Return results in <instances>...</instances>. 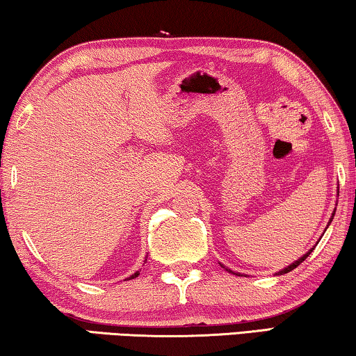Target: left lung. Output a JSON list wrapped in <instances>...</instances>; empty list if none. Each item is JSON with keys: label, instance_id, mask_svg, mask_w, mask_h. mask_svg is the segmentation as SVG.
<instances>
[{"label": "left lung", "instance_id": "8db88e82", "mask_svg": "<svg viewBox=\"0 0 356 356\" xmlns=\"http://www.w3.org/2000/svg\"><path fill=\"white\" fill-rule=\"evenodd\" d=\"M334 215H336V209H334V212H332V215H331V218H329V223H327V226H329V225H331V221H332V218H334ZM313 250H315V245H313V247H312V249H310V250H308L305 255H302V257H300V259H297L296 261H293V264H291V265H287L286 268H282V270H281V271H277V273H276V276H280V275H286V273H289V271H292V270H296V268H297L298 265H300V264H302V261H303V260H305V259H307V257H308V255H310ZM220 265H221V264H220ZM221 266H223L226 271L233 273V275H239V273H234L233 270H229V268H226L225 265H221ZM239 276H241V275H239Z\"/></svg>", "mask_w": 356, "mask_h": 356}]
</instances>
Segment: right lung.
I'll use <instances>...</instances> for the list:
<instances>
[{"label": "right lung", "instance_id": "obj_1", "mask_svg": "<svg viewBox=\"0 0 356 356\" xmlns=\"http://www.w3.org/2000/svg\"><path fill=\"white\" fill-rule=\"evenodd\" d=\"M147 260V259H146ZM146 260H144V264H146ZM138 275H140V271H136V273H133V275L130 276V277H127V280H135V277L138 276Z\"/></svg>", "mask_w": 356, "mask_h": 356}]
</instances>
